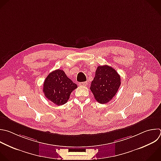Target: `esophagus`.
Masks as SVG:
<instances>
[{"label":"esophagus","mask_w":161,"mask_h":161,"mask_svg":"<svg viewBox=\"0 0 161 161\" xmlns=\"http://www.w3.org/2000/svg\"><path fill=\"white\" fill-rule=\"evenodd\" d=\"M80 86H86L87 85H88V83L86 82V81H85V82H80V83H79V84H78Z\"/></svg>","instance_id":"esophagus-1"}]
</instances>
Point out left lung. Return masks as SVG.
<instances>
[{
    "instance_id": "1",
    "label": "left lung",
    "mask_w": 161,
    "mask_h": 161,
    "mask_svg": "<svg viewBox=\"0 0 161 161\" xmlns=\"http://www.w3.org/2000/svg\"><path fill=\"white\" fill-rule=\"evenodd\" d=\"M121 85V78L117 71L108 65L99 66L92 81L90 90L100 103L109 102L116 94Z\"/></svg>"
}]
</instances>
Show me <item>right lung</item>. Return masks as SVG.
<instances>
[{
	"label": "right lung",
	"instance_id": "1",
	"mask_svg": "<svg viewBox=\"0 0 161 161\" xmlns=\"http://www.w3.org/2000/svg\"><path fill=\"white\" fill-rule=\"evenodd\" d=\"M77 85L69 79L62 69L51 72L45 78L43 92L46 98L53 103L61 105L66 103Z\"/></svg>",
	"mask_w": 161,
	"mask_h": 161
}]
</instances>
